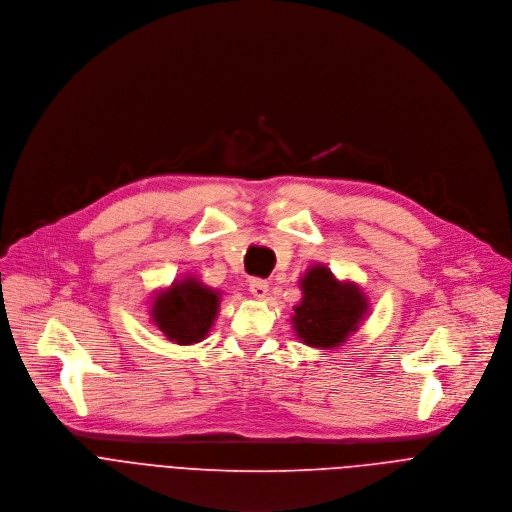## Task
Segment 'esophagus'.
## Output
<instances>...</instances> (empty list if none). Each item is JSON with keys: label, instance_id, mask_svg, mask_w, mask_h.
<instances>
[{"label": "esophagus", "instance_id": "1", "mask_svg": "<svg viewBox=\"0 0 512 512\" xmlns=\"http://www.w3.org/2000/svg\"><path fill=\"white\" fill-rule=\"evenodd\" d=\"M268 282L266 280H260V278H254L250 280V294L258 300H264L268 296Z\"/></svg>", "mask_w": 512, "mask_h": 512}]
</instances>
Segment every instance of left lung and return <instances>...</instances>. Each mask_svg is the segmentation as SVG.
Listing matches in <instances>:
<instances>
[{"instance_id":"8db88e82","label":"left lung","mask_w":512,"mask_h":512,"mask_svg":"<svg viewBox=\"0 0 512 512\" xmlns=\"http://www.w3.org/2000/svg\"><path fill=\"white\" fill-rule=\"evenodd\" d=\"M302 298L292 306L290 323L300 343L313 349H339L369 317L371 302L349 278H337L323 262H315L298 278Z\"/></svg>"}]
</instances>
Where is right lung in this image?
<instances>
[{
  "mask_svg": "<svg viewBox=\"0 0 512 512\" xmlns=\"http://www.w3.org/2000/svg\"><path fill=\"white\" fill-rule=\"evenodd\" d=\"M220 304L222 290L203 284L195 274H183L149 296V317L167 341L185 347L210 335Z\"/></svg>",
  "mask_w": 512,
  "mask_h": 512,
  "instance_id": "right-lung-1",
  "label": "right lung"
}]
</instances>
